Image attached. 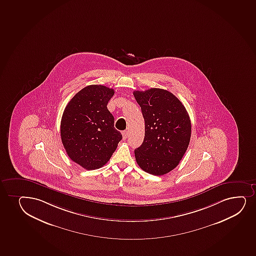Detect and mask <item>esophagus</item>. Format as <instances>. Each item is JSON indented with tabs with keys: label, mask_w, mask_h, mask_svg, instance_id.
<instances>
[{
	"label": "esophagus",
	"mask_w": 256,
	"mask_h": 256,
	"mask_svg": "<svg viewBox=\"0 0 256 256\" xmlns=\"http://www.w3.org/2000/svg\"><path fill=\"white\" fill-rule=\"evenodd\" d=\"M122 136H123V139L127 138V136H128V132H127L126 130H124L123 132H122Z\"/></svg>",
	"instance_id": "obj_1"
}]
</instances>
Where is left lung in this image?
I'll list each match as a JSON object with an SVG mask.
<instances>
[{
	"label": "left lung",
	"mask_w": 256,
	"mask_h": 256,
	"mask_svg": "<svg viewBox=\"0 0 256 256\" xmlns=\"http://www.w3.org/2000/svg\"><path fill=\"white\" fill-rule=\"evenodd\" d=\"M145 121L144 142L135 150L139 166L148 174L162 176L174 170L188 148L190 118L172 93L152 88L133 92Z\"/></svg>",
	"instance_id": "8db88e82"
}]
</instances>
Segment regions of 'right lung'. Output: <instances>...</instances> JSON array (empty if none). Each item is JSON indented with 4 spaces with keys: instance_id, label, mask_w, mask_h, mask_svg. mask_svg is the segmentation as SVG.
Listing matches in <instances>:
<instances>
[{
    "instance_id": "1",
    "label": "right lung",
    "mask_w": 256,
    "mask_h": 256,
    "mask_svg": "<svg viewBox=\"0 0 256 256\" xmlns=\"http://www.w3.org/2000/svg\"><path fill=\"white\" fill-rule=\"evenodd\" d=\"M114 94L106 86H86L70 99L62 115L63 146L70 160L86 170L102 168L122 139L106 108Z\"/></svg>"
}]
</instances>
